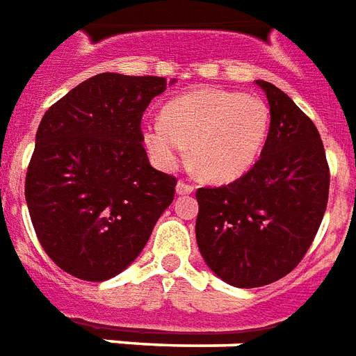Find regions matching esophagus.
Segmentation results:
<instances>
[{
	"mask_svg": "<svg viewBox=\"0 0 356 356\" xmlns=\"http://www.w3.org/2000/svg\"><path fill=\"white\" fill-rule=\"evenodd\" d=\"M175 191H177L179 196H186V194H192V192H194V186L185 183V181H179L177 186H175Z\"/></svg>",
	"mask_w": 356,
	"mask_h": 356,
	"instance_id": "1",
	"label": "esophagus"
}]
</instances>
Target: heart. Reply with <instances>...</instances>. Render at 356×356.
<instances>
[{
  "instance_id": "1",
  "label": "heart",
  "mask_w": 356,
  "mask_h": 356,
  "mask_svg": "<svg viewBox=\"0 0 356 356\" xmlns=\"http://www.w3.org/2000/svg\"><path fill=\"white\" fill-rule=\"evenodd\" d=\"M268 130L270 111L259 96L200 88L168 102L160 118L145 122L143 143L162 170L175 168L188 145L200 177L230 183L257 162Z\"/></svg>"
}]
</instances>
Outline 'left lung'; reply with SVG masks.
<instances>
[{"instance_id": "8db88e82", "label": "left lung", "mask_w": 356, "mask_h": 356, "mask_svg": "<svg viewBox=\"0 0 356 356\" xmlns=\"http://www.w3.org/2000/svg\"><path fill=\"white\" fill-rule=\"evenodd\" d=\"M254 84L270 105L260 160L230 185L196 192L200 252L217 277L239 289L270 285L298 266L321 226L330 186L312 118L272 83Z\"/></svg>"}]
</instances>
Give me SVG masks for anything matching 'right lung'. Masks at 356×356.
Returning <instances> with one entry per match:
<instances>
[{
  "label": "right lung",
  "mask_w": 356,
  "mask_h": 356,
  "mask_svg": "<svg viewBox=\"0 0 356 356\" xmlns=\"http://www.w3.org/2000/svg\"><path fill=\"white\" fill-rule=\"evenodd\" d=\"M164 77L99 73L41 118L26 175V204L52 262L84 281H107L143 251L177 181L154 170L141 117Z\"/></svg>",
  "instance_id": "add662e5"
}]
</instances>
